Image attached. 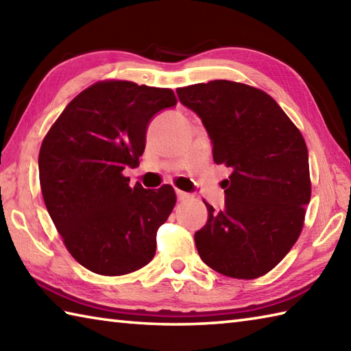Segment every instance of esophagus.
Here are the masks:
<instances>
[{"label":"esophagus","mask_w":351,"mask_h":351,"mask_svg":"<svg viewBox=\"0 0 351 351\" xmlns=\"http://www.w3.org/2000/svg\"><path fill=\"white\" fill-rule=\"evenodd\" d=\"M176 196H178V201H180V202L189 201V199L191 197L189 193H185V191H181V190H176Z\"/></svg>","instance_id":"esophagus-1"}]
</instances>
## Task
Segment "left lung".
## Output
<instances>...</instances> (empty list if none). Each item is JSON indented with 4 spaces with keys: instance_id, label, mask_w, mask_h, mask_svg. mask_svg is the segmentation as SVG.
I'll return each mask as SVG.
<instances>
[{
    "instance_id": "left-lung-1",
    "label": "left lung",
    "mask_w": 351,
    "mask_h": 351,
    "mask_svg": "<svg viewBox=\"0 0 351 351\" xmlns=\"http://www.w3.org/2000/svg\"><path fill=\"white\" fill-rule=\"evenodd\" d=\"M213 141L216 164L232 169L225 208L210 204L195 234L202 262L226 277L252 280L274 269L297 242L311 202L306 141L269 94L231 80L176 89Z\"/></svg>"
}]
</instances>
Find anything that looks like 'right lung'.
Listing matches in <instances>:
<instances>
[{"label": "right lung", "instance_id": "1", "mask_svg": "<svg viewBox=\"0 0 351 351\" xmlns=\"http://www.w3.org/2000/svg\"><path fill=\"white\" fill-rule=\"evenodd\" d=\"M178 103L169 88L101 80L68 103L44 136L39 182L51 221L75 262L99 276L141 269L176 204L171 185L130 187L152 117Z\"/></svg>", "mask_w": 351, "mask_h": 351}]
</instances>
